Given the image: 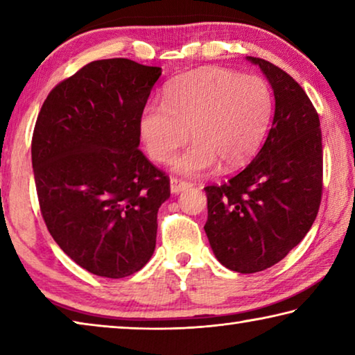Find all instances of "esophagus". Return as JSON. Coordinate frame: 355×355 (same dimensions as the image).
<instances>
[{"label":"esophagus","mask_w":355,"mask_h":355,"mask_svg":"<svg viewBox=\"0 0 355 355\" xmlns=\"http://www.w3.org/2000/svg\"><path fill=\"white\" fill-rule=\"evenodd\" d=\"M189 186H191V183L186 182V180L177 178V177L171 178V191L173 192V194H178V192L184 191L186 188H189Z\"/></svg>","instance_id":"esophagus-1"}]
</instances>
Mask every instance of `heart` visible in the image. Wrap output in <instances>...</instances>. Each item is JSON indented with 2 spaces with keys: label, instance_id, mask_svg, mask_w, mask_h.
I'll return each mask as SVG.
<instances>
[{
  "label": "heart",
  "instance_id": "heart-1",
  "mask_svg": "<svg viewBox=\"0 0 355 355\" xmlns=\"http://www.w3.org/2000/svg\"><path fill=\"white\" fill-rule=\"evenodd\" d=\"M272 92L255 75L222 67L199 69L166 87L164 103L144 107L141 137L148 155L164 163L189 135L194 141L172 159L184 175H200L220 163L233 171L257 153L272 117Z\"/></svg>",
  "mask_w": 355,
  "mask_h": 355
}]
</instances>
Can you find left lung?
<instances>
[{
	"label": "left lung",
	"mask_w": 355,
	"mask_h": 355,
	"mask_svg": "<svg viewBox=\"0 0 355 355\" xmlns=\"http://www.w3.org/2000/svg\"><path fill=\"white\" fill-rule=\"evenodd\" d=\"M271 84L272 127L254 161L207 186L205 233L220 264L241 274L274 266L302 241L322 194L320 117L304 89L274 64L248 56Z\"/></svg>",
	"instance_id": "obj_1"
}]
</instances>
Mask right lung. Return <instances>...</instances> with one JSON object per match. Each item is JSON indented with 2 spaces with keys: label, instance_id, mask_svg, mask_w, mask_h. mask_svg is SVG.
<instances>
[{
  "label": "right lung",
  "instance_id": "obj_1",
  "mask_svg": "<svg viewBox=\"0 0 355 355\" xmlns=\"http://www.w3.org/2000/svg\"><path fill=\"white\" fill-rule=\"evenodd\" d=\"M161 67L101 59L59 83L42 105L31 156L48 232L71 260L122 279L152 258L169 177L139 150V120Z\"/></svg>",
  "mask_w": 355,
  "mask_h": 355
}]
</instances>
